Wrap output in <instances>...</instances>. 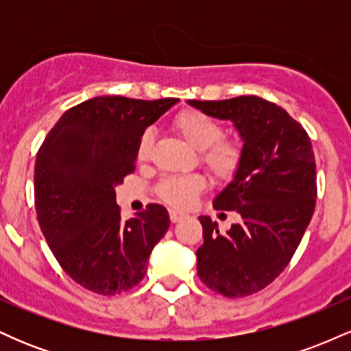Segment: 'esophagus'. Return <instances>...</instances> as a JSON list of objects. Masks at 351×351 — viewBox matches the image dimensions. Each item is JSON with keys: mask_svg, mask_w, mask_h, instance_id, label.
Segmentation results:
<instances>
[{"mask_svg": "<svg viewBox=\"0 0 351 351\" xmlns=\"http://www.w3.org/2000/svg\"><path fill=\"white\" fill-rule=\"evenodd\" d=\"M183 217H186V215H184V213L176 211V209H171V211H170V219H171V223H178V221L183 219Z\"/></svg>", "mask_w": 351, "mask_h": 351, "instance_id": "esophagus-1", "label": "esophagus"}]
</instances>
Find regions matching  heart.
<instances>
[{
	"label": "heart",
	"instance_id": "b5f03b06",
	"mask_svg": "<svg viewBox=\"0 0 351 351\" xmlns=\"http://www.w3.org/2000/svg\"><path fill=\"white\" fill-rule=\"evenodd\" d=\"M173 128L199 150V162L217 181H231L239 175L245 162V148L239 140L223 138L224 130L213 117L199 110H183L173 119ZM153 138L143 134L136 147V160H150ZM201 175H170L156 183L155 195L173 208H186L204 188Z\"/></svg>",
	"mask_w": 351,
	"mask_h": 351
}]
</instances>
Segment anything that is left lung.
<instances>
[{"label": "left lung", "instance_id": "left-lung-1", "mask_svg": "<svg viewBox=\"0 0 351 351\" xmlns=\"http://www.w3.org/2000/svg\"><path fill=\"white\" fill-rule=\"evenodd\" d=\"M189 104L231 120L245 148L243 170L213 203L217 211L239 213L241 221L221 232L211 217L199 216L198 276L219 295H252L287 267L312 219L317 171L310 136L284 108L256 95Z\"/></svg>", "mask_w": 351, "mask_h": 351}]
</instances>
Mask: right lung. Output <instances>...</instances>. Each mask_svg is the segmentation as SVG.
<instances>
[{"mask_svg":"<svg viewBox=\"0 0 351 351\" xmlns=\"http://www.w3.org/2000/svg\"><path fill=\"white\" fill-rule=\"evenodd\" d=\"M178 99L95 97L64 112L36 156L39 226L64 272L87 291L117 295L145 277L152 249L170 226L162 204L123 221L115 184L135 171L148 125Z\"/></svg>","mask_w":351,"mask_h":351,"instance_id":"add662e5","label":"right lung"}]
</instances>
